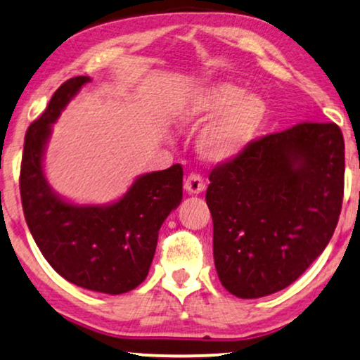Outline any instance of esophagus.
I'll return each mask as SVG.
<instances>
[{
	"label": "esophagus",
	"instance_id": "esophagus-1",
	"mask_svg": "<svg viewBox=\"0 0 360 360\" xmlns=\"http://www.w3.org/2000/svg\"><path fill=\"white\" fill-rule=\"evenodd\" d=\"M184 189L189 192V194H200V192L205 191V182L202 179L200 174L191 173L184 179Z\"/></svg>",
	"mask_w": 360,
	"mask_h": 360
}]
</instances>
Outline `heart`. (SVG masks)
Here are the masks:
<instances>
[{"label": "heart", "instance_id": "1", "mask_svg": "<svg viewBox=\"0 0 360 360\" xmlns=\"http://www.w3.org/2000/svg\"><path fill=\"white\" fill-rule=\"evenodd\" d=\"M267 114L264 99L245 93L241 86L221 81L192 93L176 112L182 127L207 125L197 141L200 156L210 163H226L251 143Z\"/></svg>", "mask_w": 360, "mask_h": 360}]
</instances>
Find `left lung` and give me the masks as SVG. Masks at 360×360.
Returning a JSON list of instances; mask_svg holds the SVG:
<instances>
[{"label": "left lung", "mask_w": 360, "mask_h": 360, "mask_svg": "<svg viewBox=\"0 0 360 360\" xmlns=\"http://www.w3.org/2000/svg\"><path fill=\"white\" fill-rule=\"evenodd\" d=\"M209 179L221 285L240 298L271 295L295 282L331 240L344 194L342 131L302 122L261 136Z\"/></svg>", "instance_id": "8db88e82"}]
</instances>
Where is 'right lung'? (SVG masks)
I'll return each instance as SVG.
<instances>
[{"instance_id":"1","label":"right lung","mask_w":360,"mask_h":360,"mask_svg":"<svg viewBox=\"0 0 360 360\" xmlns=\"http://www.w3.org/2000/svg\"><path fill=\"white\" fill-rule=\"evenodd\" d=\"M89 81H65L29 125L19 189L27 226L49 264L75 285L119 295L148 276L161 225L182 200V166L139 176L109 205H77L55 194L44 174L45 145L60 112Z\"/></svg>"}]
</instances>
